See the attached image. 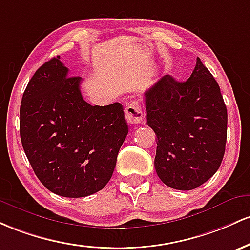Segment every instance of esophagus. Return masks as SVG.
Masks as SVG:
<instances>
[{
  "mask_svg": "<svg viewBox=\"0 0 250 250\" xmlns=\"http://www.w3.org/2000/svg\"><path fill=\"white\" fill-rule=\"evenodd\" d=\"M125 117L128 124L136 125L142 122L143 118H144V114H143L142 106H140L138 100H133V102L127 103L125 108Z\"/></svg>",
  "mask_w": 250,
  "mask_h": 250,
  "instance_id": "34e87169",
  "label": "esophagus"
}]
</instances>
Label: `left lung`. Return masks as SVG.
<instances>
[{"label":"left lung","instance_id":"left-lung-1","mask_svg":"<svg viewBox=\"0 0 250 250\" xmlns=\"http://www.w3.org/2000/svg\"><path fill=\"white\" fill-rule=\"evenodd\" d=\"M146 124L155 131V167L165 186L192 190L215 175L227 142L220 86L197 58L189 79L164 75L144 93Z\"/></svg>","mask_w":250,"mask_h":250}]
</instances>
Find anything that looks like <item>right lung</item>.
<instances>
[{"instance_id":"add662e5","label":"right lung","mask_w":250,"mask_h":250,"mask_svg":"<svg viewBox=\"0 0 250 250\" xmlns=\"http://www.w3.org/2000/svg\"><path fill=\"white\" fill-rule=\"evenodd\" d=\"M60 57L28 83L20 107V136L28 161L49 191L85 197L108 183L128 133L119 103L92 106Z\"/></svg>"}]
</instances>
